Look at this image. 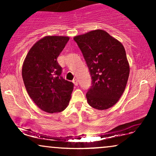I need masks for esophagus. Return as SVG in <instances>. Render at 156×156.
<instances>
[{"instance_id":"esophagus-1","label":"esophagus","mask_w":156,"mask_h":156,"mask_svg":"<svg viewBox=\"0 0 156 156\" xmlns=\"http://www.w3.org/2000/svg\"><path fill=\"white\" fill-rule=\"evenodd\" d=\"M73 83L75 84V85L78 86V79H77V78H74V79H73Z\"/></svg>"}]
</instances>
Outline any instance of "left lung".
I'll return each instance as SVG.
<instances>
[{
	"label": "left lung",
	"mask_w": 156,
	"mask_h": 156,
	"mask_svg": "<svg viewBox=\"0 0 156 156\" xmlns=\"http://www.w3.org/2000/svg\"><path fill=\"white\" fill-rule=\"evenodd\" d=\"M88 67L92 87L87 101L96 109L104 110L119 101L124 92L130 68L122 43L103 30L74 37Z\"/></svg>",
	"instance_id": "left-lung-1"
}]
</instances>
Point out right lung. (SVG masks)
Instances as JSON below:
<instances>
[{"label": "right lung", "mask_w": 156, "mask_h": 156, "mask_svg": "<svg viewBox=\"0 0 156 156\" xmlns=\"http://www.w3.org/2000/svg\"><path fill=\"white\" fill-rule=\"evenodd\" d=\"M69 38L49 36L34 44L23 65L22 76L28 95L48 113L64 111L71 98L74 84L64 79L57 58Z\"/></svg>", "instance_id": "1"}]
</instances>
